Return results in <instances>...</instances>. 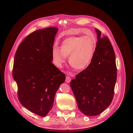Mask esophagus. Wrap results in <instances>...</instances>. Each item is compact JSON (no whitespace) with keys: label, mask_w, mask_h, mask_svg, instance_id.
Returning <instances> with one entry per match:
<instances>
[{"label":"esophagus","mask_w":133,"mask_h":133,"mask_svg":"<svg viewBox=\"0 0 133 133\" xmlns=\"http://www.w3.org/2000/svg\"><path fill=\"white\" fill-rule=\"evenodd\" d=\"M71 78L69 77V76H66V80L65 81L67 82V83H69L71 82Z\"/></svg>","instance_id":"obj_1"}]
</instances>
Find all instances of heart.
I'll use <instances>...</instances> for the list:
<instances>
[{
    "instance_id": "1",
    "label": "heart",
    "mask_w": 133,
    "mask_h": 133,
    "mask_svg": "<svg viewBox=\"0 0 133 133\" xmlns=\"http://www.w3.org/2000/svg\"><path fill=\"white\" fill-rule=\"evenodd\" d=\"M96 47L95 40L87 36H71L62 41L60 49L54 46L52 50L54 64L61 67L65 64L66 57H69L70 65L78 71H83L90 64Z\"/></svg>"
}]
</instances>
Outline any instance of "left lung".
<instances>
[{
	"instance_id": "8db88e82",
	"label": "left lung",
	"mask_w": 133,
	"mask_h": 133,
	"mask_svg": "<svg viewBox=\"0 0 133 133\" xmlns=\"http://www.w3.org/2000/svg\"><path fill=\"white\" fill-rule=\"evenodd\" d=\"M95 31L97 42L92 61L70 83L79 110L90 116L99 115L110 105L117 77L113 46L107 37Z\"/></svg>"
}]
</instances>
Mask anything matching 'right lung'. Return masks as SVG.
I'll return each mask as SVG.
<instances>
[{
	"mask_svg": "<svg viewBox=\"0 0 133 133\" xmlns=\"http://www.w3.org/2000/svg\"><path fill=\"white\" fill-rule=\"evenodd\" d=\"M58 29L34 31L16 51L13 77L21 104L31 112L46 116L53 106L55 93L65 81L64 73L52 64V50Z\"/></svg>",
	"mask_w": 133,
	"mask_h": 133,
	"instance_id": "add662e5",
	"label": "right lung"
}]
</instances>
